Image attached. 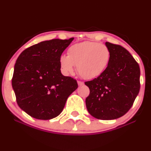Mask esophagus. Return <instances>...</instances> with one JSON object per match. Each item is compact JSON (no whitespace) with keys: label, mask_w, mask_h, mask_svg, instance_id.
Here are the masks:
<instances>
[{"label":"esophagus","mask_w":151,"mask_h":151,"mask_svg":"<svg viewBox=\"0 0 151 151\" xmlns=\"http://www.w3.org/2000/svg\"><path fill=\"white\" fill-rule=\"evenodd\" d=\"M77 83H78V85H79V86L84 85V82H83V81H78Z\"/></svg>","instance_id":"obj_1"}]
</instances>
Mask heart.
I'll return each instance as SVG.
<instances>
[{
  "label": "heart",
  "instance_id": "heart-1",
  "mask_svg": "<svg viewBox=\"0 0 151 151\" xmlns=\"http://www.w3.org/2000/svg\"><path fill=\"white\" fill-rule=\"evenodd\" d=\"M109 48L99 42L84 41L72 45L67 50V56L59 59L65 74H71L77 66L78 74L84 79H93L104 72L110 61Z\"/></svg>",
  "mask_w": 151,
  "mask_h": 151
}]
</instances>
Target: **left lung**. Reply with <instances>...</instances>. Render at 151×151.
I'll return each instance as SVG.
<instances>
[{"instance_id":"obj_1","label":"left lung","mask_w":151,"mask_h":151,"mask_svg":"<svg viewBox=\"0 0 151 151\" xmlns=\"http://www.w3.org/2000/svg\"><path fill=\"white\" fill-rule=\"evenodd\" d=\"M111 52L106 70L97 78L85 81L89 88L86 106L92 116L101 120L121 117L129 111L139 93L140 67L127 50L106 42Z\"/></svg>"}]
</instances>
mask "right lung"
Masks as SVG:
<instances>
[{
    "mask_svg": "<svg viewBox=\"0 0 151 151\" xmlns=\"http://www.w3.org/2000/svg\"><path fill=\"white\" fill-rule=\"evenodd\" d=\"M73 40L43 41L25 49L17 59L12 86L18 106L30 116L42 120L58 116L77 89L76 79L62 75L59 62Z\"/></svg>",
    "mask_w": 151,
    "mask_h": 151,
    "instance_id": "obj_1",
    "label": "right lung"
}]
</instances>
